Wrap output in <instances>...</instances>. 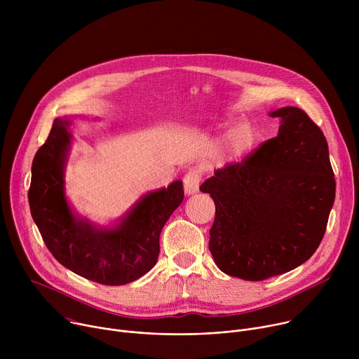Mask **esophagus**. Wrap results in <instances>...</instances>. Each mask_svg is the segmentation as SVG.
Segmentation results:
<instances>
[{
	"label": "esophagus",
	"mask_w": 359,
	"mask_h": 359,
	"mask_svg": "<svg viewBox=\"0 0 359 359\" xmlns=\"http://www.w3.org/2000/svg\"><path fill=\"white\" fill-rule=\"evenodd\" d=\"M200 180L201 176L197 170H189L184 177H183V186H184V191L187 196L196 194L198 191V186H200Z\"/></svg>",
	"instance_id": "obj_1"
}]
</instances>
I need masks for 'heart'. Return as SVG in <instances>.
<instances>
[{
	"label": "heart",
	"instance_id": "1",
	"mask_svg": "<svg viewBox=\"0 0 359 359\" xmlns=\"http://www.w3.org/2000/svg\"><path fill=\"white\" fill-rule=\"evenodd\" d=\"M220 128L226 130L222 142V150L226 161L238 162L250 153L259 140V129L251 122L238 119H224Z\"/></svg>",
	"mask_w": 359,
	"mask_h": 359
}]
</instances>
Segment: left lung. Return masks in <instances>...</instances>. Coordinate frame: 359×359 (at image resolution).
<instances>
[{
	"mask_svg": "<svg viewBox=\"0 0 359 359\" xmlns=\"http://www.w3.org/2000/svg\"><path fill=\"white\" fill-rule=\"evenodd\" d=\"M278 135L200 186L216 204L209 248L227 276L262 281L288 273L318 248L335 200L328 143L302 109L284 107Z\"/></svg>",
	"mask_w": 359,
	"mask_h": 359,
	"instance_id": "8db88e82",
	"label": "left lung"
}]
</instances>
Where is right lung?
I'll return each mask as SVG.
<instances>
[{
	"mask_svg": "<svg viewBox=\"0 0 359 359\" xmlns=\"http://www.w3.org/2000/svg\"><path fill=\"white\" fill-rule=\"evenodd\" d=\"M71 125V118H57L34 158L28 191L32 219L64 267L99 284H129L155 267L161 231L183 201V183L146 193L111 226H96L74 212L65 193Z\"/></svg>",
	"mask_w": 359,
	"mask_h": 359,
	"instance_id": "add662e5",
	"label": "right lung"
}]
</instances>
